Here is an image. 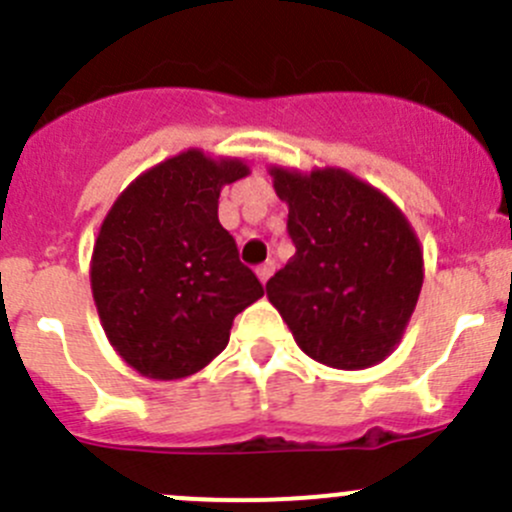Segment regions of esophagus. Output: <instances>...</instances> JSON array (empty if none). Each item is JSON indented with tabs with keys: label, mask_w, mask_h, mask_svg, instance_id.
<instances>
[{
	"label": "esophagus",
	"mask_w": 512,
	"mask_h": 512,
	"mask_svg": "<svg viewBox=\"0 0 512 512\" xmlns=\"http://www.w3.org/2000/svg\"><path fill=\"white\" fill-rule=\"evenodd\" d=\"M272 272H275V262H272V260L262 262V265L257 267V277H260V282H262V285H265V282L270 280V277H272Z\"/></svg>",
	"instance_id": "esophagus-1"
}]
</instances>
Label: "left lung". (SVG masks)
Here are the masks:
<instances>
[{"instance_id":"8db88e82","label":"left lung","mask_w":512,"mask_h":512,"mask_svg":"<svg viewBox=\"0 0 512 512\" xmlns=\"http://www.w3.org/2000/svg\"><path fill=\"white\" fill-rule=\"evenodd\" d=\"M289 205L294 257L267 297L304 354L334 369H366L396 349L423 285V252L406 215L342 168L272 165Z\"/></svg>"}]
</instances>
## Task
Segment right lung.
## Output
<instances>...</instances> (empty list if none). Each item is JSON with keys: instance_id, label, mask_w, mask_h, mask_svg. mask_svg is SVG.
I'll return each instance as SVG.
<instances>
[{"instance_id": "obj_1", "label": "right lung", "mask_w": 512, "mask_h": 512, "mask_svg": "<svg viewBox=\"0 0 512 512\" xmlns=\"http://www.w3.org/2000/svg\"><path fill=\"white\" fill-rule=\"evenodd\" d=\"M250 173L198 148L138 175L113 203L91 257V289L111 347L138 374L185 379L230 339L232 319L265 294L220 225L218 198Z\"/></svg>"}]
</instances>
